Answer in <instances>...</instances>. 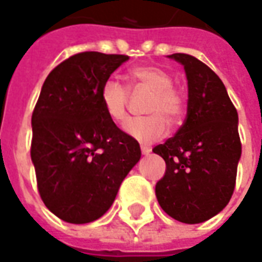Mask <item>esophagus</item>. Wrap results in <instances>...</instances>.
<instances>
[{"mask_svg": "<svg viewBox=\"0 0 262 262\" xmlns=\"http://www.w3.org/2000/svg\"><path fill=\"white\" fill-rule=\"evenodd\" d=\"M140 150H142V153H143V155H149L150 151H151V149H150V147H146V146H142Z\"/></svg>", "mask_w": 262, "mask_h": 262, "instance_id": "1", "label": "esophagus"}]
</instances>
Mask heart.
<instances>
[{
  "instance_id": "b5f03b06",
  "label": "heart",
  "mask_w": 262,
  "mask_h": 262,
  "mask_svg": "<svg viewBox=\"0 0 262 262\" xmlns=\"http://www.w3.org/2000/svg\"><path fill=\"white\" fill-rule=\"evenodd\" d=\"M130 78L139 86L151 91L144 106L147 116L132 119L126 133L140 143H153L166 136L170 123H177L186 112V98L180 89L173 86L171 75L156 65H140L130 69ZM100 102L106 116L118 125L129 118V89L119 80L107 79L100 89Z\"/></svg>"
}]
</instances>
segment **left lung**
Wrapping results in <instances>:
<instances>
[{
    "label": "left lung",
    "mask_w": 262,
    "mask_h": 262,
    "mask_svg": "<svg viewBox=\"0 0 262 262\" xmlns=\"http://www.w3.org/2000/svg\"><path fill=\"white\" fill-rule=\"evenodd\" d=\"M170 58L186 69L187 116L174 136L153 149L166 162L156 197L171 219L197 224L220 213L234 193L241 156L238 115L213 69L188 54Z\"/></svg>",
    "instance_id": "left-lung-1"
}]
</instances>
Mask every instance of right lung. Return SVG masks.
I'll return each mask as SVG.
<instances>
[{
	"label": "right lung",
	"instance_id": "1",
	"mask_svg": "<svg viewBox=\"0 0 262 262\" xmlns=\"http://www.w3.org/2000/svg\"><path fill=\"white\" fill-rule=\"evenodd\" d=\"M127 59L80 52L55 67L42 85L32 112L31 159L43 204L67 223L102 217L142 155L100 102L103 82Z\"/></svg>",
	"mask_w": 262,
	"mask_h": 262
}]
</instances>
